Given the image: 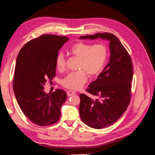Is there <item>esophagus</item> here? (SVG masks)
I'll return each instance as SVG.
<instances>
[{
    "instance_id": "obj_1",
    "label": "esophagus",
    "mask_w": 155,
    "mask_h": 155,
    "mask_svg": "<svg viewBox=\"0 0 155 155\" xmlns=\"http://www.w3.org/2000/svg\"><path fill=\"white\" fill-rule=\"evenodd\" d=\"M67 96H68L69 97H70V96H73V95H75V94H76V92H73V91L69 90V91H67Z\"/></svg>"
}]
</instances>
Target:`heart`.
<instances>
[{"label":"heart","mask_w":155,"mask_h":155,"mask_svg":"<svg viewBox=\"0 0 155 155\" xmlns=\"http://www.w3.org/2000/svg\"><path fill=\"white\" fill-rule=\"evenodd\" d=\"M70 54L78 59L75 72L70 73L62 79L61 84L65 88L71 90L81 88L86 82L88 74L90 77L98 76L107 61L109 50L104 44H92L79 42L69 49ZM66 59L62 53H59L55 59V67L59 71L65 69Z\"/></svg>","instance_id":"1"}]
</instances>
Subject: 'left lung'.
I'll return each mask as SVG.
<instances>
[{
  "instance_id": "left-lung-1",
  "label": "left lung",
  "mask_w": 155,
  "mask_h": 155,
  "mask_svg": "<svg viewBox=\"0 0 155 155\" xmlns=\"http://www.w3.org/2000/svg\"><path fill=\"white\" fill-rule=\"evenodd\" d=\"M101 39L109 41V61L86 92L97 96L92 100L80 94L79 113L82 122L95 129L112 125L122 115L131 99L133 78L132 62L130 55L119 39L111 33L86 35L80 39Z\"/></svg>"
}]
</instances>
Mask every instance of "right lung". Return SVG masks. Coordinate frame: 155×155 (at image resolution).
Instances as JSON below:
<instances>
[{
  "instance_id": "right-lung-1",
  "label": "right lung",
  "mask_w": 155,
  "mask_h": 155,
  "mask_svg": "<svg viewBox=\"0 0 155 155\" xmlns=\"http://www.w3.org/2000/svg\"><path fill=\"white\" fill-rule=\"evenodd\" d=\"M67 37L43 35L31 40L19 51L16 59L13 89L23 113L35 124L46 126L56 123L67 99L64 90L46 94L44 86L55 76L58 51L68 41Z\"/></svg>"
}]
</instances>
